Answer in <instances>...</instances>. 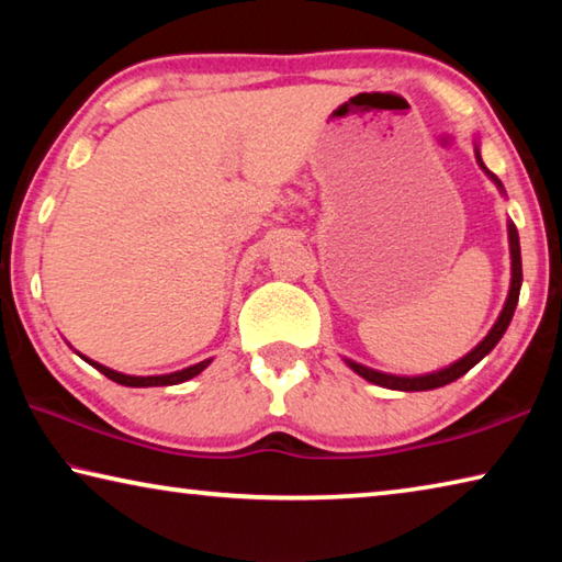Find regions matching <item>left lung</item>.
Instances as JSON below:
<instances>
[{"label":"left lung","instance_id":"8db88e82","mask_svg":"<svg viewBox=\"0 0 562 562\" xmlns=\"http://www.w3.org/2000/svg\"><path fill=\"white\" fill-rule=\"evenodd\" d=\"M479 164H481V168L486 170V166H483V160H481V156H479ZM488 173V170H486ZM493 180H496V186L498 188H503L501 186V180L493 176V173H488ZM508 240H510V265H513V280H510V292H508V300H506V307H503V312H501V317H498V322L496 325H493V329L488 331V337L481 341L479 347H475L473 351H469V355H465L463 359H459L456 361V364H451V367H446V369H441V372H434V374H426V376H394V374H382V372H374V369H367V367H361V364H357V361H349L347 359V364L355 369V372L359 374V376H364L367 382H372V384H379V386H386V389H396V392H426V389H439V386H443V384H451V382H456V379L459 376H463L465 372H469V369H473L475 364H479V361L488 355V351L498 345V339L503 337V331L508 329V325H510V319H513V312H516V304H518V294H520V282H522V268H520V243H518V231H516V225L513 223H508Z\"/></svg>","mask_w":562,"mask_h":562}]
</instances>
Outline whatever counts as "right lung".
<instances>
[{"label":"right lung","mask_w":562,"mask_h":562,"mask_svg":"<svg viewBox=\"0 0 562 562\" xmlns=\"http://www.w3.org/2000/svg\"><path fill=\"white\" fill-rule=\"evenodd\" d=\"M83 359H87V357H83ZM87 361H89V364H91L93 369H99V372H101L103 376H109L111 382L123 384V386H170V384H180V382H188V379H193L195 374H201L203 369H205L207 364H211V359H205V361H201V364H193V367H188V369H180V372H173V374H160V376H128V374L113 372V369L99 364V361H91V359H87Z\"/></svg>","instance_id":"right-lung-1"}]
</instances>
